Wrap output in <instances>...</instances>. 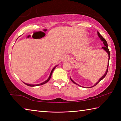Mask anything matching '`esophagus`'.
<instances>
[{"label":"esophagus","instance_id":"34e87169","mask_svg":"<svg viewBox=\"0 0 121 121\" xmlns=\"http://www.w3.org/2000/svg\"><path fill=\"white\" fill-rule=\"evenodd\" d=\"M69 59H70V58H69V56H64V58H63V60H64V61H68L69 60Z\"/></svg>","mask_w":121,"mask_h":121}]
</instances>
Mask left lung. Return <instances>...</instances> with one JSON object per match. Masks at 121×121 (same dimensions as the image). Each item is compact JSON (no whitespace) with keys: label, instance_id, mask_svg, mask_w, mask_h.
<instances>
[{"label":"left lung","instance_id":"obj_1","mask_svg":"<svg viewBox=\"0 0 121 121\" xmlns=\"http://www.w3.org/2000/svg\"><path fill=\"white\" fill-rule=\"evenodd\" d=\"M97 34H98V36H99V37L100 38V39H101L102 42H103V43H104V47H102V49H104V50H105L106 52H107V53H108V65H107V70H106V73H105V74L104 75V76H102L100 78V79L99 81H98V82L97 83H96L95 85H94V86H92V87H93V86H95V85H97L98 83H99L100 81H101L102 79H104V78L105 77V76H106V75H107V72H108V65H109V59H110V52H109V49H108V44H107V42H106V40H105V39L103 37H102L101 35L100 34V33L99 32H97ZM70 79H71V81L73 82V83H75V84H77V85H78L77 83H76L75 82H73L72 79H71V78H70Z\"/></svg>","mask_w":121,"mask_h":121}]
</instances>
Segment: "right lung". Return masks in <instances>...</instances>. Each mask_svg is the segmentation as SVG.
I'll list each match as a JSON object with an SVG mask.
<instances>
[{"label": "right lung", "mask_w": 121, "mask_h": 121, "mask_svg": "<svg viewBox=\"0 0 121 121\" xmlns=\"http://www.w3.org/2000/svg\"><path fill=\"white\" fill-rule=\"evenodd\" d=\"M56 67H54V68H53V69L52 70V71H51V73H50V76H49V77L48 78V79H47L46 81H45V82H43V83H40V84H36V85H33V84H27V83H24L26 85H28V86H38V85H43V84H45V83H46L47 82H48L49 81V80H50V78H51V76H52V73H53V70H54V69L56 68Z\"/></svg>", "instance_id": "add662e5"}]
</instances>
